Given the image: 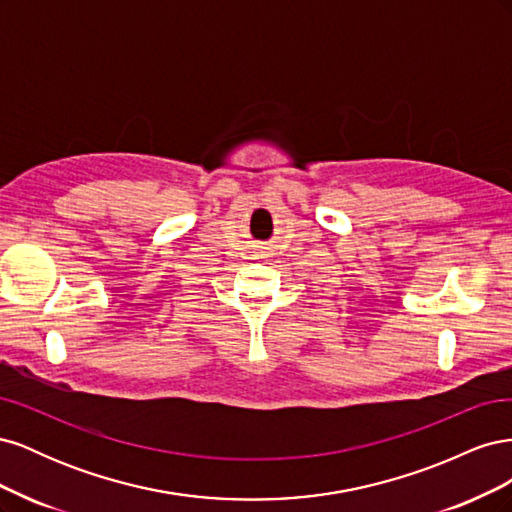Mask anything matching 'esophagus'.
I'll return each instance as SVG.
<instances>
[{"label":"esophagus","mask_w":512,"mask_h":512,"mask_svg":"<svg viewBox=\"0 0 512 512\" xmlns=\"http://www.w3.org/2000/svg\"><path fill=\"white\" fill-rule=\"evenodd\" d=\"M256 256H258V258H262V256H267V252H265V250H260V252H256Z\"/></svg>","instance_id":"1"}]
</instances>
